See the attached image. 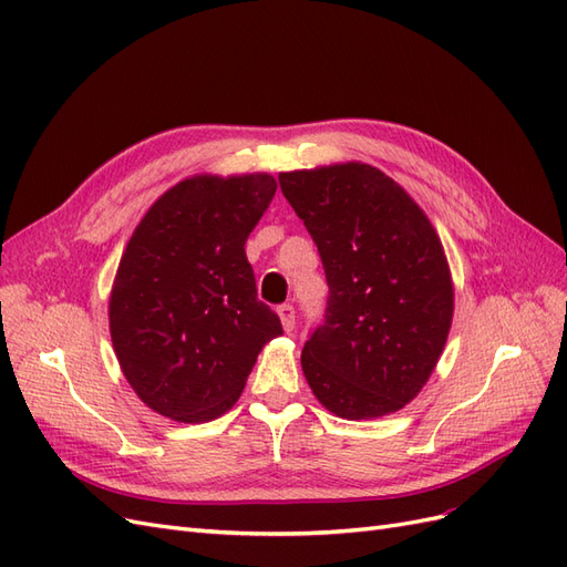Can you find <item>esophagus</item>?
Returning a JSON list of instances; mask_svg holds the SVG:
<instances>
[{"instance_id": "34e87169", "label": "esophagus", "mask_w": 567, "mask_h": 567, "mask_svg": "<svg viewBox=\"0 0 567 567\" xmlns=\"http://www.w3.org/2000/svg\"><path fill=\"white\" fill-rule=\"evenodd\" d=\"M279 319H281V326H284L286 333L293 331L296 329V310H293V305H281L279 307Z\"/></svg>"}]
</instances>
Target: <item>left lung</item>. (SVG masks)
Returning <instances> with one entry per match:
<instances>
[{
    "mask_svg": "<svg viewBox=\"0 0 567 567\" xmlns=\"http://www.w3.org/2000/svg\"><path fill=\"white\" fill-rule=\"evenodd\" d=\"M319 248L329 300L302 348L315 398L348 421L400 411L431 379L454 315L452 271L431 219L379 167L279 175Z\"/></svg>",
    "mask_w": 567,
    "mask_h": 567,
    "instance_id": "left-lung-1",
    "label": "left lung"
}]
</instances>
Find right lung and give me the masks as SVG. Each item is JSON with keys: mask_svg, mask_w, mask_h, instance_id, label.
I'll return each mask as SVG.
<instances>
[{"mask_svg": "<svg viewBox=\"0 0 567 567\" xmlns=\"http://www.w3.org/2000/svg\"><path fill=\"white\" fill-rule=\"evenodd\" d=\"M277 179L196 175L151 205L120 257L109 300L113 350L140 400L182 423L225 414L255 359L284 333L257 300L246 241Z\"/></svg>", "mask_w": 567, "mask_h": 567, "instance_id": "1", "label": "right lung"}]
</instances>
